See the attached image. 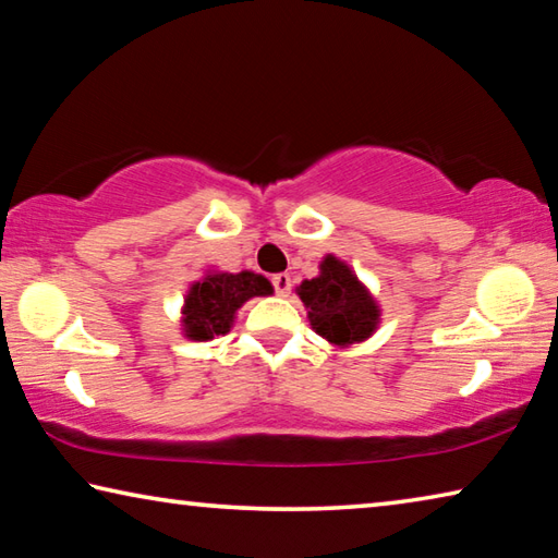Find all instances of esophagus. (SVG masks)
Returning a JSON list of instances; mask_svg holds the SVG:
<instances>
[{
	"instance_id": "obj_1",
	"label": "esophagus",
	"mask_w": 558,
	"mask_h": 558,
	"mask_svg": "<svg viewBox=\"0 0 558 558\" xmlns=\"http://www.w3.org/2000/svg\"><path fill=\"white\" fill-rule=\"evenodd\" d=\"M272 288H276V292H278L280 298H286L288 292H290V288H292V280H290L288 272H280V276L272 278Z\"/></svg>"
}]
</instances>
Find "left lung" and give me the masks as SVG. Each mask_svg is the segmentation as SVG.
<instances>
[{"mask_svg":"<svg viewBox=\"0 0 558 558\" xmlns=\"http://www.w3.org/2000/svg\"><path fill=\"white\" fill-rule=\"evenodd\" d=\"M315 332L337 349L366 342L381 323V307L356 272L332 253L319 260V276L295 288Z\"/></svg>","mask_w":558,"mask_h":558,"instance_id":"obj_1","label":"left lung"}]
</instances>
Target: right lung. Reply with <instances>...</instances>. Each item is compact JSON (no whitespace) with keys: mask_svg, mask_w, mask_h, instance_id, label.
Instances as JSON below:
<instances>
[{"mask_svg":"<svg viewBox=\"0 0 558 558\" xmlns=\"http://www.w3.org/2000/svg\"><path fill=\"white\" fill-rule=\"evenodd\" d=\"M272 295V286L260 272L209 270L202 280L192 282L182 305V332L194 342L231 332L235 313L251 298Z\"/></svg>","mask_w":558,"mask_h":558,"instance_id":"right-lung-1","label":"right lung"}]
</instances>
